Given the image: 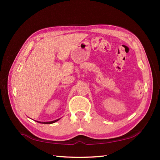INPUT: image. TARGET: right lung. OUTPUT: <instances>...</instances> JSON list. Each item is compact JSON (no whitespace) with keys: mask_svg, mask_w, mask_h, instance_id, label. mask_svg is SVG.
<instances>
[{"mask_svg":"<svg viewBox=\"0 0 160 160\" xmlns=\"http://www.w3.org/2000/svg\"><path fill=\"white\" fill-rule=\"evenodd\" d=\"M59 119L60 118H58V119H56V120H55V121H48V122H40V121H37L38 123H44V124H51V123H55V122H56V121H58Z\"/></svg>","mask_w":160,"mask_h":160,"instance_id":"right-lung-1","label":"right lung"}]
</instances>
